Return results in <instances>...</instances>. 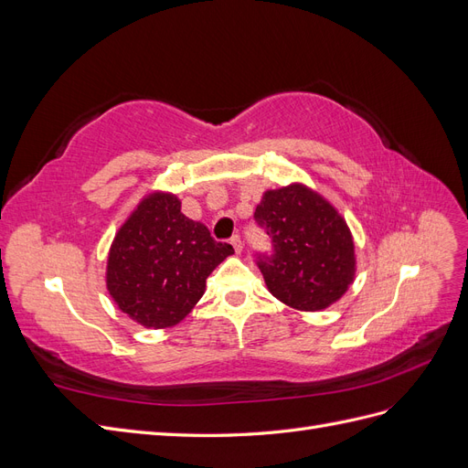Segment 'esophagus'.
I'll list each match as a JSON object with an SVG mask.
<instances>
[{"label": "esophagus", "mask_w": 468, "mask_h": 468, "mask_svg": "<svg viewBox=\"0 0 468 468\" xmlns=\"http://www.w3.org/2000/svg\"><path fill=\"white\" fill-rule=\"evenodd\" d=\"M230 244H232V248H234L236 253H239V251H242V248H244V246H242V239H239V236H232V238H230Z\"/></svg>", "instance_id": "34e87169"}]
</instances>
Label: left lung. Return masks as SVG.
<instances>
[{"instance_id": "8db88e82", "label": "left lung", "mask_w": 468, "mask_h": 468, "mask_svg": "<svg viewBox=\"0 0 468 468\" xmlns=\"http://www.w3.org/2000/svg\"><path fill=\"white\" fill-rule=\"evenodd\" d=\"M253 217L273 242L271 256L260 258L258 265L277 301L318 313L342 299L356 281V244L328 199L294 181L267 189Z\"/></svg>"}]
</instances>
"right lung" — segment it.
I'll return each instance as SVG.
<instances>
[{"mask_svg": "<svg viewBox=\"0 0 468 468\" xmlns=\"http://www.w3.org/2000/svg\"><path fill=\"white\" fill-rule=\"evenodd\" d=\"M232 253L230 244L210 238L203 222L183 215L177 195L150 191L112 238L107 292L144 328H172L201 301L207 277Z\"/></svg>", "mask_w": 468, "mask_h": 468, "instance_id": "1", "label": "right lung"}]
</instances>
